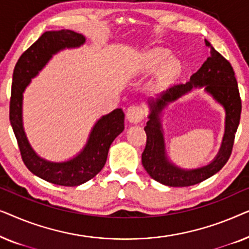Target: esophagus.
Listing matches in <instances>:
<instances>
[{"label": "esophagus", "instance_id": "obj_1", "mask_svg": "<svg viewBox=\"0 0 249 249\" xmlns=\"http://www.w3.org/2000/svg\"><path fill=\"white\" fill-rule=\"evenodd\" d=\"M145 111L139 105H131L127 111V119L131 124H138L144 119Z\"/></svg>", "mask_w": 249, "mask_h": 249}]
</instances>
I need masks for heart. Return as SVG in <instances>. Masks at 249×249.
Instances as JSON below:
<instances>
[{
	"label": "heart",
	"mask_w": 249,
	"mask_h": 249,
	"mask_svg": "<svg viewBox=\"0 0 249 249\" xmlns=\"http://www.w3.org/2000/svg\"><path fill=\"white\" fill-rule=\"evenodd\" d=\"M170 52L165 49H152L146 52L139 61V69L154 71L160 68V74L163 78H171L181 71V63L176 57H169Z\"/></svg>",
	"instance_id": "obj_1"
}]
</instances>
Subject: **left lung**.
Segmentation results:
<instances>
[{
    "mask_svg": "<svg viewBox=\"0 0 249 249\" xmlns=\"http://www.w3.org/2000/svg\"><path fill=\"white\" fill-rule=\"evenodd\" d=\"M205 44L210 47V56L199 70L190 77L188 83L173 85L163 91L155 101H148L151 113L144 128L147 139L142 154V163L148 175L162 185L188 187L202 182L219 172L232 152L234 136L239 125L241 113V100L237 79L229 61L224 59L206 39ZM204 86L208 92L226 110V130L223 145L216 159L210 165L198 169H181L170 162L165 154L159 114L166 105L178 99L194 87Z\"/></svg>",
    "mask_w": 249,
    "mask_h": 249,
    "instance_id": "8db88e82",
    "label": "left lung"
}]
</instances>
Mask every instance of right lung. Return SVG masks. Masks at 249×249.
<instances>
[{
    "instance_id": "add662e5",
    "label": "right lung",
    "mask_w": 249,
    "mask_h": 249,
    "mask_svg": "<svg viewBox=\"0 0 249 249\" xmlns=\"http://www.w3.org/2000/svg\"><path fill=\"white\" fill-rule=\"evenodd\" d=\"M85 40L81 34L69 29L45 32L22 53L13 70L10 122L18 142L20 154L30 172L54 185L74 187L94 178L107 162L112 142L124 129V111L115 108L95 124L83 151L76 158L66 162H51L39 158L29 145L22 125V93L32 78L38 74L53 54L66 47H79Z\"/></svg>"
}]
</instances>
